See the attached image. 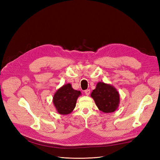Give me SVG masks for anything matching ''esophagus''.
<instances>
[{"mask_svg": "<svg viewBox=\"0 0 160 160\" xmlns=\"http://www.w3.org/2000/svg\"><path fill=\"white\" fill-rule=\"evenodd\" d=\"M85 93L86 95H89L90 94V90L89 89H87L85 91Z\"/></svg>", "mask_w": 160, "mask_h": 160, "instance_id": "obj_1", "label": "esophagus"}]
</instances>
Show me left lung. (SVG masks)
<instances>
[{
  "label": "left lung",
  "mask_w": 160,
  "mask_h": 160,
  "mask_svg": "<svg viewBox=\"0 0 160 160\" xmlns=\"http://www.w3.org/2000/svg\"><path fill=\"white\" fill-rule=\"evenodd\" d=\"M91 97L98 109L103 113H112L118 109L120 97L115 87L104 82H98Z\"/></svg>",
  "instance_id": "obj_1"
}]
</instances>
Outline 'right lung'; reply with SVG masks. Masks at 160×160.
Wrapping results in <instances>:
<instances>
[{
    "label": "right lung",
    "mask_w": 160,
    "mask_h": 160,
    "mask_svg": "<svg viewBox=\"0 0 160 160\" xmlns=\"http://www.w3.org/2000/svg\"><path fill=\"white\" fill-rule=\"evenodd\" d=\"M81 95L80 91L72 89L71 84L67 83L58 89L52 98V103L61 115L71 113L76 106L77 100Z\"/></svg>",
    "instance_id": "obj_1"
}]
</instances>
